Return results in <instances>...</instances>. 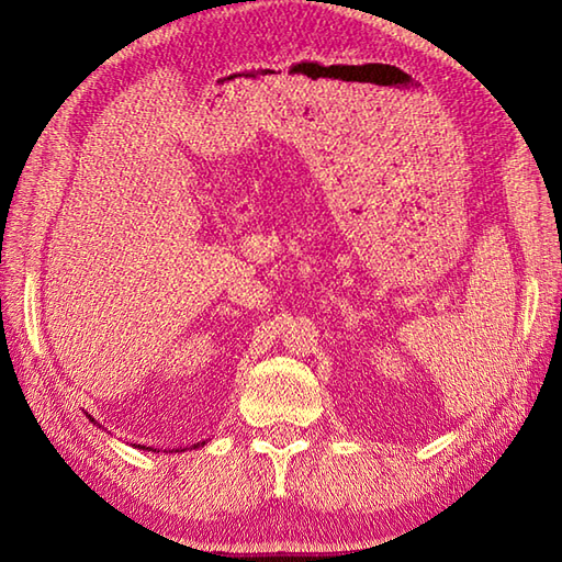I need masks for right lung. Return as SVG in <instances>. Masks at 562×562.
<instances>
[{"mask_svg":"<svg viewBox=\"0 0 562 562\" xmlns=\"http://www.w3.org/2000/svg\"><path fill=\"white\" fill-rule=\"evenodd\" d=\"M89 420L93 423V417H91V415H89ZM202 445H205V441H200V445H195V449H198V447H202ZM139 449H145V447H139ZM147 449H149V451H157V449H151V447H147Z\"/></svg>","mask_w":562,"mask_h":562,"instance_id":"right-lung-1","label":"right lung"}]
</instances>
